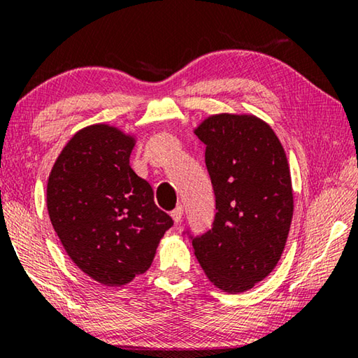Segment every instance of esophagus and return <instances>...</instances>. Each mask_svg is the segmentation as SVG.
<instances>
[{"instance_id":"esophagus-1","label":"esophagus","mask_w":358,"mask_h":358,"mask_svg":"<svg viewBox=\"0 0 358 358\" xmlns=\"http://www.w3.org/2000/svg\"><path fill=\"white\" fill-rule=\"evenodd\" d=\"M170 215H172L175 223H180L181 218H183V207H181V206L175 207V209H173L172 212H170Z\"/></svg>"}]
</instances>
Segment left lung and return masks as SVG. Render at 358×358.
I'll use <instances>...</instances> for the list:
<instances>
[{"mask_svg":"<svg viewBox=\"0 0 358 358\" xmlns=\"http://www.w3.org/2000/svg\"><path fill=\"white\" fill-rule=\"evenodd\" d=\"M215 193V218L193 239L207 278L222 291L244 292L278 264L289 233L294 199L278 136L248 114L210 115L196 128Z\"/></svg>","mask_w":358,"mask_h":358,"instance_id":"1","label":"left lung"}]
</instances>
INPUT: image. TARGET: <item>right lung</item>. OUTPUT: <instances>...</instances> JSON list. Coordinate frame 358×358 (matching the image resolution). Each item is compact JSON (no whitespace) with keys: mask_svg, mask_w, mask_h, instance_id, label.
<instances>
[{"mask_svg":"<svg viewBox=\"0 0 358 358\" xmlns=\"http://www.w3.org/2000/svg\"><path fill=\"white\" fill-rule=\"evenodd\" d=\"M135 138L108 124L77 131L52 165L48 213L69 257L106 286H122L151 266L172 217L154 204L130 167Z\"/></svg>","mask_w":358,"mask_h":358,"instance_id":"add662e5","label":"right lung"}]
</instances>
